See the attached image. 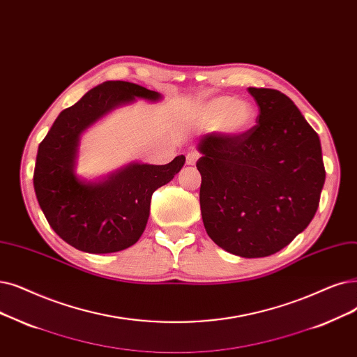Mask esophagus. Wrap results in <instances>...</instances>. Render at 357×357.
Returning a JSON list of instances; mask_svg holds the SVG:
<instances>
[{
	"instance_id": "obj_1",
	"label": "esophagus",
	"mask_w": 357,
	"mask_h": 357,
	"mask_svg": "<svg viewBox=\"0 0 357 357\" xmlns=\"http://www.w3.org/2000/svg\"><path fill=\"white\" fill-rule=\"evenodd\" d=\"M198 158H199V154L197 153V151H190L188 154H187V165H195L197 163V160H198Z\"/></svg>"
}]
</instances>
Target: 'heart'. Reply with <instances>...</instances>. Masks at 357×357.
<instances>
[{"instance_id": "obj_1", "label": "heart", "mask_w": 357, "mask_h": 357, "mask_svg": "<svg viewBox=\"0 0 357 357\" xmlns=\"http://www.w3.org/2000/svg\"><path fill=\"white\" fill-rule=\"evenodd\" d=\"M197 119L206 127H215L227 134H242L250 130L257 118L255 107L246 100L231 96H217L199 102L195 107Z\"/></svg>"}]
</instances>
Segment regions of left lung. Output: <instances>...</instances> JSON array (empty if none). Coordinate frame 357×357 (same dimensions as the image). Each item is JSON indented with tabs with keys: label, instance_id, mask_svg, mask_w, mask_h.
I'll return each mask as SVG.
<instances>
[{
	"label": "left lung",
	"instance_id": "obj_1",
	"mask_svg": "<svg viewBox=\"0 0 357 357\" xmlns=\"http://www.w3.org/2000/svg\"><path fill=\"white\" fill-rule=\"evenodd\" d=\"M259 115L242 134L199 140L207 235L243 258L275 254L311 223L325 182L319 137L284 93L250 87Z\"/></svg>",
	"mask_w": 357,
	"mask_h": 357
}]
</instances>
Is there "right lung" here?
I'll list each match as a JSON object with an SVG mask.
<instances>
[{
    "mask_svg": "<svg viewBox=\"0 0 357 357\" xmlns=\"http://www.w3.org/2000/svg\"><path fill=\"white\" fill-rule=\"evenodd\" d=\"M158 91L128 82H105L58 115L39 144L33 185L38 203L55 234L75 250L109 254L140 239L153 192L172 179L183 156L167 165H132L100 183H84L73 172L79 135L116 105Z\"/></svg>",
    "mask_w": 357,
    "mask_h": 357,
    "instance_id": "right-lung-1",
    "label": "right lung"
}]
</instances>
